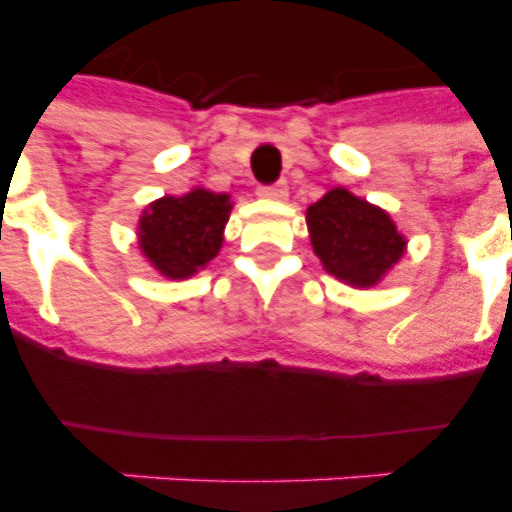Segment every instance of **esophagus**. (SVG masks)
Returning <instances> with one entry per match:
<instances>
[{
    "label": "esophagus",
    "instance_id": "34e87169",
    "mask_svg": "<svg viewBox=\"0 0 512 512\" xmlns=\"http://www.w3.org/2000/svg\"><path fill=\"white\" fill-rule=\"evenodd\" d=\"M257 193H260L263 199L284 201L289 196V185L284 183V180H279V183H273V185H260V188H257Z\"/></svg>",
    "mask_w": 512,
    "mask_h": 512
}]
</instances>
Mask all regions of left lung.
Here are the masks:
<instances>
[{"label": "left lung", "instance_id": "obj_1", "mask_svg": "<svg viewBox=\"0 0 512 512\" xmlns=\"http://www.w3.org/2000/svg\"><path fill=\"white\" fill-rule=\"evenodd\" d=\"M311 247L329 276L350 287H377L406 252V236L377 204L332 188L305 212Z\"/></svg>", "mask_w": 512, "mask_h": 512}]
</instances>
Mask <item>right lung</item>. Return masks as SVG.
<instances>
[{
  "label": "right lung",
  "mask_w": 512,
  "mask_h": 512,
  "mask_svg": "<svg viewBox=\"0 0 512 512\" xmlns=\"http://www.w3.org/2000/svg\"><path fill=\"white\" fill-rule=\"evenodd\" d=\"M228 193L191 188L183 196L151 201L138 220V247L164 279H191L215 260L231 217Z\"/></svg>",
  "instance_id": "obj_1"
}]
</instances>
